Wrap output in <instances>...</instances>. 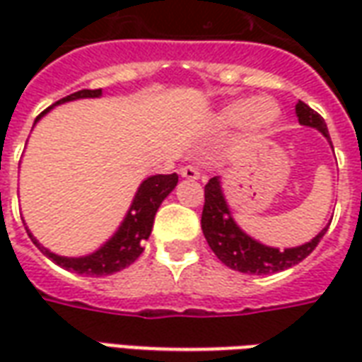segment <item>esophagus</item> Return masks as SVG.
<instances>
[{
	"label": "esophagus",
	"mask_w": 362,
	"mask_h": 362,
	"mask_svg": "<svg viewBox=\"0 0 362 362\" xmlns=\"http://www.w3.org/2000/svg\"><path fill=\"white\" fill-rule=\"evenodd\" d=\"M182 178H186V180H197L199 178V170H197L196 166H192V165H186V166H182Z\"/></svg>",
	"instance_id": "34e87169"
}]
</instances>
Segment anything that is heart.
Wrapping results in <instances>:
<instances>
[{
  "instance_id": "1",
  "label": "heart",
  "mask_w": 362,
  "mask_h": 362,
  "mask_svg": "<svg viewBox=\"0 0 362 362\" xmlns=\"http://www.w3.org/2000/svg\"><path fill=\"white\" fill-rule=\"evenodd\" d=\"M281 114L279 104L272 100V98H236L225 104L219 112H217V124L219 126L230 127V126H243L250 132V134H262L277 122Z\"/></svg>"
}]
</instances>
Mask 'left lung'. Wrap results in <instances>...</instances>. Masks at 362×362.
Listing matches in <instances>:
<instances>
[{
    "mask_svg": "<svg viewBox=\"0 0 362 362\" xmlns=\"http://www.w3.org/2000/svg\"><path fill=\"white\" fill-rule=\"evenodd\" d=\"M295 112L300 126L318 129L320 134L329 141L326 122L318 112L312 110L310 106L304 104L303 100H298ZM327 227L322 228L310 243H304L300 246H295V248L279 250L273 246H266V244L258 243L256 238H252L250 235H246L243 228L236 225V221L233 219V213L228 209L223 188H221L219 176H213L211 180L205 184L202 230H204L209 248L215 252V256L225 266L236 269V272L250 273V275H269V273L283 272V269L296 266L318 246L322 236L326 235Z\"/></svg>",
    "mask_w": 362,
    "mask_h": 362,
    "instance_id": "obj_1",
    "label": "left lung"
}]
</instances>
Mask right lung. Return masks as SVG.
I'll return each instance as SVG.
<instances>
[{
	"mask_svg": "<svg viewBox=\"0 0 362 362\" xmlns=\"http://www.w3.org/2000/svg\"><path fill=\"white\" fill-rule=\"evenodd\" d=\"M103 96V89H83L77 90L74 95L62 98L56 104H52L50 108L46 110L35 119V124L38 119L46 116L48 112L58 106V104L71 103V100H79V98H98ZM178 184V174H155L149 176L139 184V188L135 192L134 202L127 209L126 217L119 223L118 230L106 240V243L98 248V250L90 252L87 256H79V258H69V256H59L54 254L48 248H44L42 244L36 240L33 233H27L30 236V240L35 243L38 250L42 252L46 258H50L54 264H58L59 267H64L67 272H75L79 275H112V273L122 272L124 267L132 266L135 259L141 256L145 240L151 236V228H153V221H155V213L160 207V204L165 202V197L176 188Z\"/></svg>",
	"mask_w": 362,
	"mask_h": 362,
	"instance_id": "obj_1",
	"label": "right lung"
}]
</instances>
